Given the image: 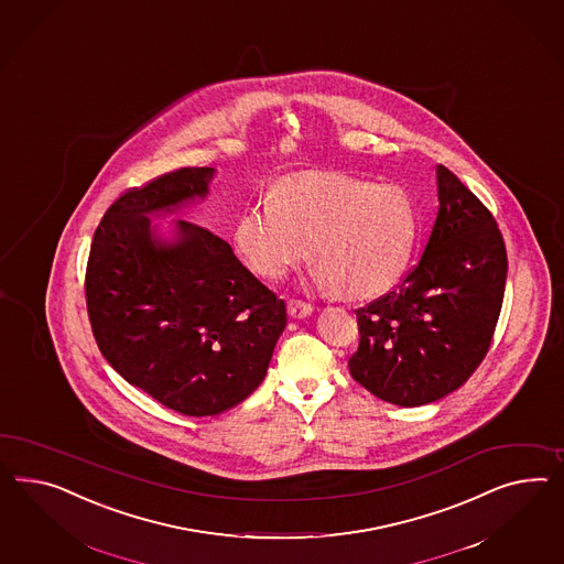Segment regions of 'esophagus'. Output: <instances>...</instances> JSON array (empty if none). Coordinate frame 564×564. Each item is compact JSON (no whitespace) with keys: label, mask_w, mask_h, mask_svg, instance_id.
I'll list each match as a JSON object with an SVG mask.
<instances>
[{"label":"esophagus","mask_w":564,"mask_h":564,"mask_svg":"<svg viewBox=\"0 0 564 564\" xmlns=\"http://www.w3.org/2000/svg\"><path fill=\"white\" fill-rule=\"evenodd\" d=\"M288 312H290L291 318H305V316H310L312 312H314V307L312 304H307V302H302V300H290L288 302Z\"/></svg>","instance_id":"34e87169"}]
</instances>
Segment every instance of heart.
<instances>
[{
	"mask_svg": "<svg viewBox=\"0 0 564 564\" xmlns=\"http://www.w3.org/2000/svg\"><path fill=\"white\" fill-rule=\"evenodd\" d=\"M416 231V207L402 186L305 172L276 184L274 198L248 205L234 240L264 279H281L302 264L310 246L318 290L367 300L386 293L404 273Z\"/></svg>",
	"mask_w": 564,
	"mask_h": 564,
	"instance_id": "1",
	"label": "heart"
}]
</instances>
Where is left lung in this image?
I'll return each instance as SVG.
<instances>
[{
    "mask_svg": "<svg viewBox=\"0 0 564 564\" xmlns=\"http://www.w3.org/2000/svg\"><path fill=\"white\" fill-rule=\"evenodd\" d=\"M440 212L400 288L359 307L352 380L398 406L452 394L485 359L501 314L507 250L487 207L437 166Z\"/></svg>",
    "mask_w": 564,
    "mask_h": 564,
    "instance_id": "1",
    "label": "left lung"
}]
</instances>
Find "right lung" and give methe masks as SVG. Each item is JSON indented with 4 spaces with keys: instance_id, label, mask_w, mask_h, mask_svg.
Instances as JSON below:
<instances>
[{
    "instance_id": "right-lung-1",
    "label": "right lung",
    "mask_w": 564,
    "mask_h": 564,
    "mask_svg": "<svg viewBox=\"0 0 564 564\" xmlns=\"http://www.w3.org/2000/svg\"><path fill=\"white\" fill-rule=\"evenodd\" d=\"M214 167H181L122 193L94 231L86 304L98 349L166 409L214 416L264 380L285 302L214 231L178 219L162 240L148 215L205 198Z\"/></svg>"
}]
</instances>
